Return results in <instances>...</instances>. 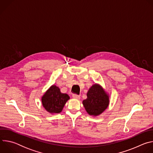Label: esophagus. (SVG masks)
Here are the masks:
<instances>
[{"mask_svg": "<svg viewBox=\"0 0 153 153\" xmlns=\"http://www.w3.org/2000/svg\"><path fill=\"white\" fill-rule=\"evenodd\" d=\"M73 97L74 99H80V96L74 94H73Z\"/></svg>", "mask_w": 153, "mask_h": 153, "instance_id": "1", "label": "esophagus"}]
</instances>
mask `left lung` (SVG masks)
<instances>
[{"instance_id":"obj_1","label":"left lung","mask_w":153,"mask_h":153,"mask_svg":"<svg viewBox=\"0 0 153 153\" xmlns=\"http://www.w3.org/2000/svg\"><path fill=\"white\" fill-rule=\"evenodd\" d=\"M86 99L83 100L85 110L91 116H97L108 108L110 99L109 95L99 84H94L86 94Z\"/></svg>"}]
</instances>
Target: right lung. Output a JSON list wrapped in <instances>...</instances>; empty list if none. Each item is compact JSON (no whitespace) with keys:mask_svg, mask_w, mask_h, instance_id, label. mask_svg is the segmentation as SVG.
Returning <instances> with one entry per match:
<instances>
[{"mask_svg":"<svg viewBox=\"0 0 153 153\" xmlns=\"http://www.w3.org/2000/svg\"><path fill=\"white\" fill-rule=\"evenodd\" d=\"M70 99L67 94L62 93L59 87L53 85L42 97V103L45 110L51 114L60 113Z\"/></svg>","mask_w":153,"mask_h":153,"instance_id":"right-lung-1","label":"right lung"}]
</instances>
